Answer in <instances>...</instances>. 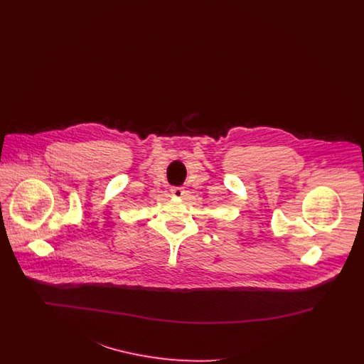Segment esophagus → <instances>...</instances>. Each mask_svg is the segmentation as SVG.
<instances>
[{"mask_svg":"<svg viewBox=\"0 0 364 364\" xmlns=\"http://www.w3.org/2000/svg\"><path fill=\"white\" fill-rule=\"evenodd\" d=\"M171 193H172L173 196H176V198H181V196L186 193V191H184L183 187H172V188H171Z\"/></svg>","mask_w":364,"mask_h":364,"instance_id":"esophagus-1","label":"esophagus"}]
</instances>
